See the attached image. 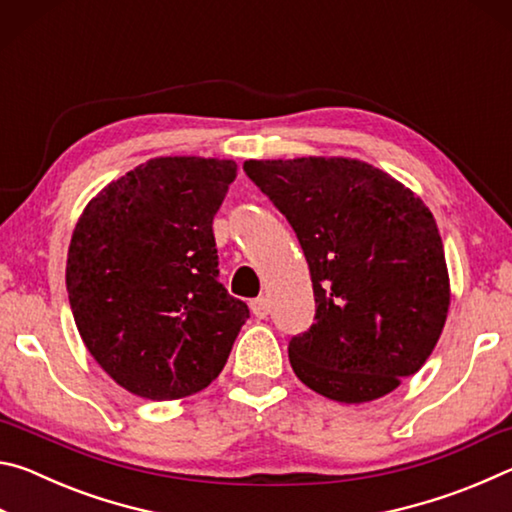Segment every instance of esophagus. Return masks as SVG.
<instances>
[{
	"mask_svg": "<svg viewBox=\"0 0 512 512\" xmlns=\"http://www.w3.org/2000/svg\"><path fill=\"white\" fill-rule=\"evenodd\" d=\"M250 309H253V314L257 318H266L268 311H271V300H268L266 296H259L250 302Z\"/></svg>",
	"mask_w": 512,
	"mask_h": 512,
	"instance_id": "1",
	"label": "esophagus"
}]
</instances>
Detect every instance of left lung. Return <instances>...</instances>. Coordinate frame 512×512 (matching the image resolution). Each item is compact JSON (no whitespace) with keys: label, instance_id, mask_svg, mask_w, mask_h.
<instances>
[{"label":"left lung","instance_id":"obj_1","mask_svg":"<svg viewBox=\"0 0 512 512\" xmlns=\"http://www.w3.org/2000/svg\"><path fill=\"white\" fill-rule=\"evenodd\" d=\"M244 171L287 216L309 264L316 323L289 343L293 372L334 402L395 391L436 348L452 300L429 207L354 158L246 160Z\"/></svg>","mask_w":512,"mask_h":512}]
</instances>
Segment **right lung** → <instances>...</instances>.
<instances>
[{"mask_svg": "<svg viewBox=\"0 0 512 512\" xmlns=\"http://www.w3.org/2000/svg\"><path fill=\"white\" fill-rule=\"evenodd\" d=\"M237 164L169 155L112 180L85 205L67 250L74 323L128 393L180 400L230 357L246 302L219 277L212 221Z\"/></svg>", "mask_w": 512, "mask_h": 512, "instance_id": "add662e5", "label": "right lung"}]
</instances>
